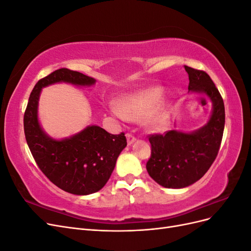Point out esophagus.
Returning a JSON list of instances; mask_svg holds the SVG:
<instances>
[{
  "label": "esophagus",
  "instance_id": "34e87169",
  "mask_svg": "<svg viewBox=\"0 0 251 251\" xmlns=\"http://www.w3.org/2000/svg\"><path fill=\"white\" fill-rule=\"evenodd\" d=\"M126 139H127V144H128V146H131V144H132L133 142H135L136 137H135V136H134L133 134L127 133V134H126Z\"/></svg>",
  "mask_w": 251,
  "mask_h": 251
}]
</instances>
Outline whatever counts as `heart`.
Returning a JSON list of instances; mask_svg holds the SVG:
<instances>
[{"label": "heart", "mask_w": 251, "mask_h": 251, "mask_svg": "<svg viewBox=\"0 0 251 251\" xmlns=\"http://www.w3.org/2000/svg\"><path fill=\"white\" fill-rule=\"evenodd\" d=\"M161 97V90L158 88L144 90L140 93L132 95L119 102V109L111 105L113 115L120 119L141 120L148 119V126L151 131H159L164 126L168 120V113L162 105H158Z\"/></svg>", "instance_id": "heart-1"}]
</instances>
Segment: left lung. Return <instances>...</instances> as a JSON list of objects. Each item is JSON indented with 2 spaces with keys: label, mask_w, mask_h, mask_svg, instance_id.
Returning a JSON list of instances; mask_svg holds the SVG:
<instances>
[{
  "label": "left lung",
  "mask_w": 251,
  "mask_h": 251,
  "mask_svg": "<svg viewBox=\"0 0 251 251\" xmlns=\"http://www.w3.org/2000/svg\"><path fill=\"white\" fill-rule=\"evenodd\" d=\"M188 74V91L204 93L212 102L208 123L193 133L168 131L149 135L151 157L147 171L158 184L182 188L195 183L206 173L219 153L225 125L223 98L209 75L184 66Z\"/></svg>",
  "instance_id": "left-lung-1"
}]
</instances>
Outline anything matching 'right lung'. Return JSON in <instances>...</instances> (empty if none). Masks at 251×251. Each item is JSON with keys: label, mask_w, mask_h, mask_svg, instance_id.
<instances>
[{"label": "right lung", "mask_w": 251, "mask_h": 251, "mask_svg": "<svg viewBox=\"0 0 251 251\" xmlns=\"http://www.w3.org/2000/svg\"><path fill=\"white\" fill-rule=\"evenodd\" d=\"M59 81L91 86L95 79L62 68L37 81L24 114L26 141L37 166L53 184L73 195L93 194L108 182L126 138L124 132L113 135L97 126L63 140L48 137L37 120V102L42 88Z\"/></svg>", "instance_id": "add662e5"}]
</instances>
